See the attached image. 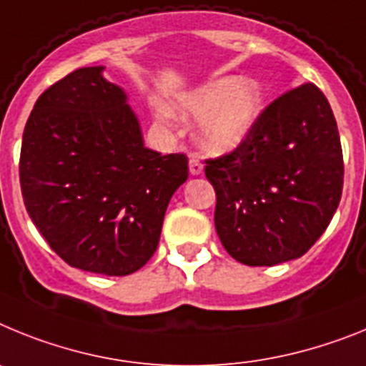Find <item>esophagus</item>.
Returning a JSON list of instances; mask_svg holds the SVG:
<instances>
[{"mask_svg":"<svg viewBox=\"0 0 366 366\" xmlns=\"http://www.w3.org/2000/svg\"><path fill=\"white\" fill-rule=\"evenodd\" d=\"M202 169H204V167H202V164L199 158H195V157L189 158V173H192L193 177H199V174H202Z\"/></svg>","mask_w":366,"mask_h":366,"instance_id":"obj_1","label":"esophagus"}]
</instances>
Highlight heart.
Masks as SVG:
<instances>
[{"instance_id": "b5f03b06", "label": "heart", "mask_w": 366, "mask_h": 366, "mask_svg": "<svg viewBox=\"0 0 366 366\" xmlns=\"http://www.w3.org/2000/svg\"><path fill=\"white\" fill-rule=\"evenodd\" d=\"M262 107L263 90L259 82L236 75L209 79L177 101L180 116L199 119L197 144L212 157L237 151L252 134ZM158 116L169 119L171 112L160 107Z\"/></svg>"}]
</instances>
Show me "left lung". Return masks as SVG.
Wrapping results in <instances>:
<instances>
[{"label":"left lung","mask_w":366,"mask_h":366,"mask_svg":"<svg viewBox=\"0 0 366 366\" xmlns=\"http://www.w3.org/2000/svg\"><path fill=\"white\" fill-rule=\"evenodd\" d=\"M217 195L215 230L250 267L297 259L328 228L342 193V149L332 107L315 84L287 92L259 114L237 151L206 160Z\"/></svg>","instance_id":"left-lung-1"}]
</instances>
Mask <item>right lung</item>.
I'll return each mask as SVG.
<instances>
[{
	"label": "right lung",
	"instance_id": "right-lung-1",
	"mask_svg": "<svg viewBox=\"0 0 366 366\" xmlns=\"http://www.w3.org/2000/svg\"><path fill=\"white\" fill-rule=\"evenodd\" d=\"M103 69H75L38 97L21 139L20 184L34 227L68 265L127 276L157 250L187 158L145 147L127 94Z\"/></svg>",
	"mask_w": 366,
	"mask_h": 366
}]
</instances>
